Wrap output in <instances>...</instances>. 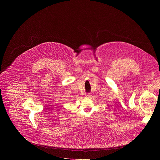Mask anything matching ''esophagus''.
Returning <instances> with one entry per match:
<instances>
[{"instance_id":"1","label":"esophagus","mask_w":160,"mask_h":160,"mask_svg":"<svg viewBox=\"0 0 160 160\" xmlns=\"http://www.w3.org/2000/svg\"><path fill=\"white\" fill-rule=\"evenodd\" d=\"M86 97H88V98H91L92 97L91 93H88V94L86 95Z\"/></svg>"}]
</instances>
